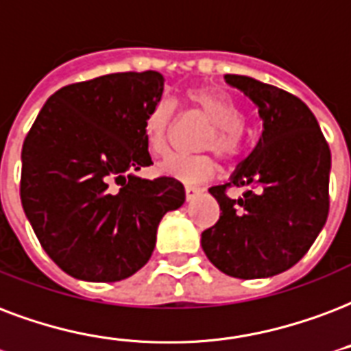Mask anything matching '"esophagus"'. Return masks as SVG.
I'll return each instance as SVG.
<instances>
[{
  "label": "esophagus",
  "mask_w": 351,
  "mask_h": 351,
  "mask_svg": "<svg viewBox=\"0 0 351 351\" xmlns=\"http://www.w3.org/2000/svg\"><path fill=\"white\" fill-rule=\"evenodd\" d=\"M202 193V189L200 187H195V186H186V200L187 202H191V200L197 197V195Z\"/></svg>",
  "instance_id": "1"
}]
</instances>
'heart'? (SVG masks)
I'll return each mask as SVG.
<instances>
[{
    "label": "heart",
    "instance_id": "b5f03b06",
    "mask_svg": "<svg viewBox=\"0 0 351 351\" xmlns=\"http://www.w3.org/2000/svg\"><path fill=\"white\" fill-rule=\"evenodd\" d=\"M187 103L211 125V130L202 138L200 147L215 151L224 160L234 158L241 151L243 114L239 106L226 95L211 90H191L187 93ZM173 116L175 106L169 99L158 101L147 114L143 134L147 149L154 156H162L167 151ZM158 169L187 184H199L211 178L217 165L208 154H173L165 158Z\"/></svg>",
    "mask_w": 351,
    "mask_h": 351
}]
</instances>
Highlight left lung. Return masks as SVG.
Returning <instances> with one entry per match:
<instances>
[{"label": "left lung", "instance_id": "8db88e82", "mask_svg": "<svg viewBox=\"0 0 351 351\" xmlns=\"http://www.w3.org/2000/svg\"><path fill=\"white\" fill-rule=\"evenodd\" d=\"M258 108L263 130L224 186L210 187L221 217L202 232L211 263L241 280L276 276L300 261L330 211L331 152L317 117L293 93L245 75H224ZM226 186H245L243 197Z\"/></svg>", "mask_w": 351, "mask_h": 351}]
</instances>
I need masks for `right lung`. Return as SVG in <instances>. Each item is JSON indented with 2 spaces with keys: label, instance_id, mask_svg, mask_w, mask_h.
Listing matches in <instances>:
<instances>
[{
  "label": "right lung",
  "instance_id": "add662e5",
  "mask_svg": "<svg viewBox=\"0 0 351 351\" xmlns=\"http://www.w3.org/2000/svg\"><path fill=\"white\" fill-rule=\"evenodd\" d=\"M158 71L110 73L60 88L21 149L20 197L40 245L66 274L119 282L149 261L165 213L184 204L176 178L152 164L143 123L162 99Z\"/></svg>",
  "mask_w": 351,
  "mask_h": 351
}]
</instances>
